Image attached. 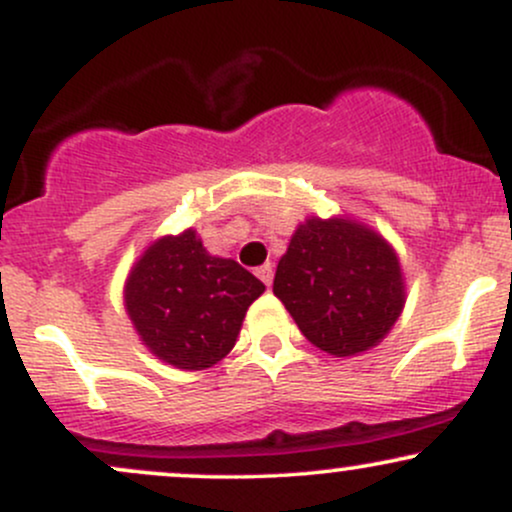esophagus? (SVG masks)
<instances>
[{
    "instance_id": "1",
    "label": "esophagus",
    "mask_w": 512,
    "mask_h": 512,
    "mask_svg": "<svg viewBox=\"0 0 512 512\" xmlns=\"http://www.w3.org/2000/svg\"><path fill=\"white\" fill-rule=\"evenodd\" d=\"M257 276H260L264 286H272V279H274V267H272V264H269V262H267V264H262V267L257 269Z\"/></svg>"
}]
</instances>
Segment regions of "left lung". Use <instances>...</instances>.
<instances>
[{
  "mask_svg": "<svg viewBox=\"0 0 512 512\" xmlns=\"http://www.w3.org/2000/svg\"><path fill=\"white\" fill-rule=\"evenodd\" d=\"M274 296L310 344L330 356H356L383 342L402 313V267L373 228L310 216L279 260Z\"/></svg>",
  "mask_w": 512,
  "mask_h": 512,
  "instance_id": "1",
  "label": "left lung"
}]
</instances>
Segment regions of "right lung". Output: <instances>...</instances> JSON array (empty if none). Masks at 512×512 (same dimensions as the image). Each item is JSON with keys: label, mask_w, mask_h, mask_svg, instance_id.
<instances>
[{"label": "right lung", "mask_w": 512, "mask_h": 512, "mask_svg": "<svg viewBox=\"0 0 512 512\" xmlns=\"http://www.w3.org/2000/svg\"><path fill=\"white\" fill-rule=\"evenodd\" d=\"M264 284L236 260L209 255L197 231L163 236L139 257L125 308L151 354L180 370H204L236 346Z\"/></svg>", "instance_id": "add662e5"}]
</instances>
